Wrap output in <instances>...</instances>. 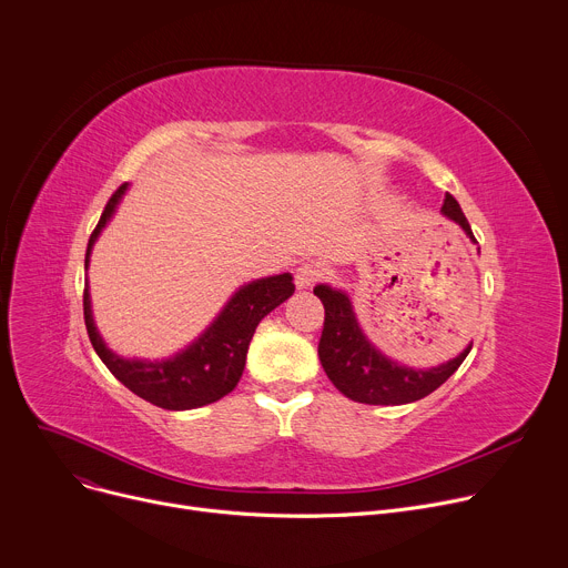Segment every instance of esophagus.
Listing matches in <instances>:
<instances>
[{"label": "esophagus", "mask_w": 568, "mask_h": 568, "mask_svg": "<svg viewBox=\"0 0 568 568\" xmlns=\"http://www.w3.org/2000/svg\"><path fill=\"white\" fill-rule=\"evenodd\" d=\"M320 276H322V272H320L317 265L303 263V265H298L296 272H294V283H296L298 290H307V287H313V285L320 281Z\"/></svg>", "instance_id": "obj_1"}]
</instances>
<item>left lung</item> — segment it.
Instances as JSON below:
<instances>
[{"mask_svg":"<svg viewBox=\"0 0 568 568\" xmlns=\"http://www.w3.org/2000/svg\"><path fill=\"white\" fill-rule=\"evenodd\" d=\"M442 215L455 222L471 242H476L467 217L450 194L444 199ZM315 294L322 298L326 311L320 339L322 367L331 383L351 400L369 405H403L419 400L444 385L471 351L469 344L459 355L430 369L398 365L396 359L376 348L365 331L359 328L353 303L344 290L322 283L315 287Z\"/></svg>","mask_w":568,"mask_h":568,"instance_id":"8db88e82","label":"left lung"}]
</instances>
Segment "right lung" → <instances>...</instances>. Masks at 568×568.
I'll return each mask as SVG.
<instances>
[{
	"mask_svg": "<svg viewBox=\"0 0 568 568\" xmlns=\"http://www.w3.org/2000/svg\"><path fill=\"white\" fill-rule=\"evenodd\" d=\"M126 190L129 183L120 185L115 194L109 199L104 213H101L99 224L88 240L85 270L90 265V253L97 237L113 220ZM292 294V274H276L242 285L226 301L222 313L213 320L209 328L183 351L165 359H131L113 353L106 346L92 317L88 278L83 290V320L88 337L97 355L101 357V363L109 367V372L124 387L163 409H194L201 405L215 403L235 389V385L242 378L246 351L257 324Z\"/></svg>",
	"mask_w": 568,
	"mask_h": 568,
	"instance_id": "obj_1",
	"label": "right lung"
}]
</instances>
